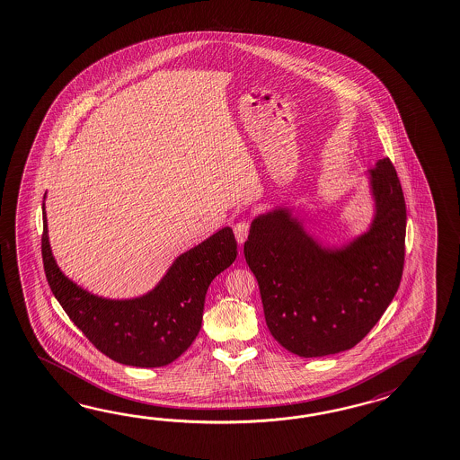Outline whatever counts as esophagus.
I'll return each mask as SVG.
<instances>
[{"instance_id": "obj_1", "label": "esophagus", "mask_w": 460, "mask_h": 460, "mask_svg": "<svg viewBox=\"0 0 460 460\" xmlns=\"http://www.w3.org/2000/svg\"><path fill=\"white\" fill-rule=\"evenodd\" d=\"M234 232H235L236 242L242 245V243H245L246 236H248V232H250V224L246 220H242V222H238L235 225Z\"/></svg>"}]
</instances>
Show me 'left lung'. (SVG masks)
I'll return each instance as SVG.
<instances>
[{"mask_svg": "<svg viewBox=\"0 0 460 460\" xmlns=\"http://www.w3.org/2000/svg\"><path fill=\"white\" fill-rule=\"evenodd\" d=\"M373 224L341 248L321 246L288 208L258 215L243 246L271 336L289 353L351 349L394 298L404 268L406 202L393 162L369 171Z\"/></svg>", "mask_w": 460, "mask_h": 460, "instance_id": "obj_1", "label": "left lung"}]
</instances>
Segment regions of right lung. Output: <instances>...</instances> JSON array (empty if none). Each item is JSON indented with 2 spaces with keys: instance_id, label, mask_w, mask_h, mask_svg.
Returning a JSON list of instances; mask_svg holds the SVG:
<instances>
[{
  "instance_id": "right-lung-1",
  "label": "right lung",
  "mask_w": 460,
  "mask_h": 460,
  "mask_svg": "<svg viewBox=\"0 0 460 460\" xmlns=\"http://www.w3.org/2000/svg\"><path fill=\"white\" fill-rule=\"evenodd\" d=\"M41 253L54 296L101 353L126 366L161 367L197 338L207 289L235 261L236 242L225 226L177 258L155 288L132 299L96 296L63 275L51 253L44 203Z\"/></svg>"
}]
</instances>
